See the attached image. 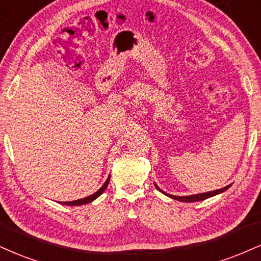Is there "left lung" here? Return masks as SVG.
I'll list each match as a JSON object with an SVG mask.
<instances>
[{"mask_svg":"<svg viewBox=\"0 0 261 261\" xmlns=\"http://www.w3.org/2000/svg\"><path fill=\"white\" fill-rule=\"evenodd\" d=\"M155 186H156L157 190H160L161 192H163L162 190H161L156 184H155ZM229 188H230V185L229 186H225V188H223V189L214 190V191H209V192H204V194L191 195V196H173V195H167V194H165V192H163V194L167 195V196H169V197L176 199V201H181V202H197V201H203V199L212 197V196H214V195L220 194V192H224L225 190H227Z\"/></svg>","mask_w":261,"mask_h":261,"instance_id":"8db88e82","label":"left lung"}]
</instances>
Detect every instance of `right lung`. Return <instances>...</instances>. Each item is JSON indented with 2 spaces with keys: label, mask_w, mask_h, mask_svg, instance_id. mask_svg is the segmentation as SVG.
Segmentation results:
<instances>
[{
  "label": "right lung",
  "mask_w": 261,
  "mask_h": 261,
  "mask_svg": "<svg viewBox=\"0 0 261 261\" xmlns=\"http://www.w3.org/2000/svg\"><path fill=\"white\" fill-rule=\"evenodd\" d=\"M109 180H110V176H109L108 180L105 181V184L101 186L100 189L98 190V191L95 192V194H93L91 196H88V197H85V198H81V199H76V201H71V202H62L63 204H67V205H81V204H86V203H89V202L94 201L96 197H99L102 192L105 191V189L108 188V184H109Z\"/></svg>",
  "instance_id": "1"
}]
</instances>
